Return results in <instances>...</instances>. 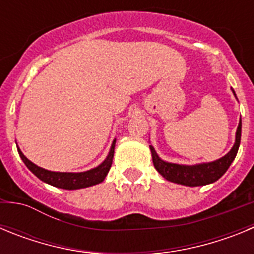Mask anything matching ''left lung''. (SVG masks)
Returning <instances> with one entry per match:
<instances>
[{
    "label": "left lung",
    "instance_id": "1",
    "mask_svg": "<svg viewBox=\"0 0 254 254\" xmlns=\"http://www.w3.org/2000/svg\"><path fill=\"white\" fill-rule=\"evenodd\" d=\"M234 96V90H232ZM242 136V120H239L237 132H235V142L230 151L223 158L217 160L210 161V163H199L194 165H183V164H176L165 161L156 154L154 146L150 145V151H151L152 163H154L155 169L160 173L161 176L167 181L178 183V185L188 186V187H197V186H206L210 183H214L217 179L225 174L230 164L237 156L238 149L241 145Z\"/></svg>",
    "mask_w": 254,
    "mask_h": 254
}]
</instances>
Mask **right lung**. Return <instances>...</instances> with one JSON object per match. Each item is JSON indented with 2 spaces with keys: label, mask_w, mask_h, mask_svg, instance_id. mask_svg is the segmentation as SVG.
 <instances>
[{
  "label": "right lung",
  "mask_w": 254,
  "mask_h": 254,
  "mask_svg": "<svg viewBox=\"0 0 254 254\" xmlns=\"http://www.w3.org/2000/svg\"><path fill=\"white\" fill-rule=\"evenodd\" d=\"M114 146H116V138L112 142V146L109 152H108L107 158L104 159L102 164H99L98 167L93 168L86 172L80 173H71V172H52V170H47L44 168L38 167L37 164L31 163L25 155L22 154L21 150L17 147L20 158L25 163L28 169L30 170L34 176H37L40 181H43L44 183L53 186V187L62 188V190H80V188L91 187V186L99 185L104 181L107 177L108 172L112 167V161H113L114 155Z\"/></svg>",
  "instance_id": "right-lung-1"
}]
</instances>
